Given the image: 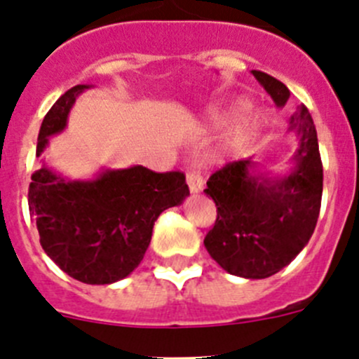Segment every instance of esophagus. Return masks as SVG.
I'll return each instance as SVG.
<instances>
[{
  "mask_svg": "<svg viewBox=\"0 0 359 359\" xmlns=\"http://www.w3.org/2000/svg\"><path fill=\"white\" fill-rule=\"evenodd\" d=\"M187 186H189L191 193L198 194V193H201L203 187H205V180H203V177L200 175V173L193 172L187 175Z\"/></svg>",
  "mask_w": 359,
  "mask_h": 359,
  "instance_id": "esophagus-1",
  "label": "esophagus"
}]
</instances>
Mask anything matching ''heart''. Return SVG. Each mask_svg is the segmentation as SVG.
Wrapping results in <instances>:
<instances>
[{
	"label": "heart",
	"mask_w": 359,
	"mask_h": 359,
	"mask_svg": "<svg viewBox=\"0 0 359 359\" xmlns=\"http://www.w3.org/2000/svg\"><path fill=\"white\" fill-rule=\"evenodd\" d=\"M233 116H236V118L233 119L226 137L220 142L219 154H233L240 151L245 144H248L260 132L264 125L262 116L253 107L247 106V100L241 99V97L229 100L224 109L217 112L215 121L224 123L229 118H233Z\"/></svg>",
	"instance_id": "1"
}]
</instances>
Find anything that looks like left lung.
Returning <instances> with one entry per match:
<instances>
[{"label": "left lung", "instance_id": "obj_1", "mask_svg": "<svg viewBox=\"0 0 359 359\" xmlns=\"http://www.w3.org/2000/svg\"><path fill=\"white\" fill-rule=\"evenodd\" d=\"M252 74L283 109L290 90L266 72ZM287 132L297 139L288 172L260 170L248 158L229 163L206 182L217 220L205 248L224 271L245 280H264L288 266L309 243L320 215L323 166L316 126L304 104L292 114Z\"/></svg>", "mask_w": 359, "mask_h": 359}]
</instances>
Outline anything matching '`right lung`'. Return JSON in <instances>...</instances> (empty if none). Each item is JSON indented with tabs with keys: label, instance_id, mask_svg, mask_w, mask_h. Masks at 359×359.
<instances>
[{
	"label": "right lung",
	"instance_id": "1",
	"mask_svg": "<svg viewBox=\"0 0 359 359\" xmlns=\"http://www.w3.org/2000/svg\"><path fill=\"white\" fill-rule=\"evenodd\" d=\"M93 85H76L46 112L36 146L41 156L50 137L66 130L76 99ZM189 196L180 172L156 173L142 165L100 168L92 179H69L43 165L32 173L29 212L46 255L74 280L111 285L135 271L166 208Z\"/></svg>",
	"mask_w": 359,
	"mask_h": 359
}]
</instances>
